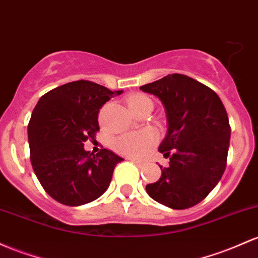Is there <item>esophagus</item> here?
<instances>
[{"label":"esophagus","instance_id":"esophagus-1","mask_svg":"<svg viewBox=\"0 0 258 258\" xmlns=\"http://www.w3.org/2000/svg\"><path fill=\"white\" fill-rule=\"evenodd\" d=\"M130 161H132V163L136 164V165L138 166V168H142V166L144 165V161L142 160H138V159H134V158H128Z\"/></svg>","mask_w":258,"mask_h":258}]
</instances>
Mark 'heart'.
<instances>
[{
  "mask_svg": "<svg viewBox=\"0 0 258 258\" xmlns=\"http://www.w3.org/2000/svg\"><path fill=\"white\" fill-rule=\"evenodd\" d=\"M152 104L151 99L146 95L137 94L128 99V106L131 111H135L138 107ZM157 132L152 128L142 130L140 132H132L118 136L112 142V147L118 154H122L128 158H142L152 149L157 142Z\"/></svg>",
  "mask_w": 258,
  "mask_h": 258,
  "instance_id": "1",
  "label": "heart"
}]
</instances>
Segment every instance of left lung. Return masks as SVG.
Listing matches in <instances>:
<instances>
[{
  "instance_id": "left-lung-1",
  "label": "left lung",
  "mask_w": 258,
  "mask_h": 258,
  "mask_svg": "<svg viewBox=\"0 0 258 258\" xmlns=\"http://www.w3.org/2000/svg\"><path fill=\"white\" fill-rule=\"evenodd\" d=\"M140 89L159 98L168 120L159 152L169 165H159L160 179L147 194L169 208L194 207L224 174L231 132L225 107L211 88L179 73Z\"/></svg>"
}]
</instances>
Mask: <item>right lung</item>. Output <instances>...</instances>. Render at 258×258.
I'll return each instance as SVG.
<instances>
[{"label": "right lung", "mask_w": 258, "mask_h": 258, "mask_svg": "<svg viewBox=\"0 0 258 258\" xmlns=\"http://www.w3.org/2000/svg\"><path fill=\"white\" fill-rule=\"evenodd\" d=\"M122 90L111 92L89 81H76L39 99L28 124L33 170L45 191L62 205H86L111 182L116 164L123 159L109 149L94 154L84 142L99 131L100 107Z\"/></svg>", "instance_id": "add662e5"}]
</instances>
